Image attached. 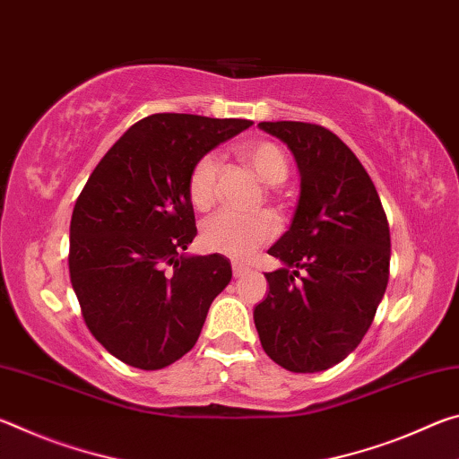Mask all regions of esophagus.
<instances>
[{
	"mask_svg": "<svg viewBox=\"0 0 459 459\" xmlns=\"http://www.w3.org/2000/svg\"><path fill=\"white\" fill-rule=\"evenodd\" d=\"M248 267L245 265V263H232V273H235V277H240L243 273H247Z\"/></svg>",
	"mask_w": 459,
	"mask_h": 459,
	"instance_id": "obj_1",
	"label": "esophagus"
}]
</instances>
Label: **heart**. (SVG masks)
Here are the masks:
<instances>
[{
    "mask_svg": "<svg viewBox=\"0 0 459 459\" xmlns=\"http://www.w3.org/2000/svg\"><path fill=\"white\" fill-rule=\"evenodd\" d=\"M238 152L267 186H279L287 180L290 164L277 143L251 142L245 143ZM219 169L221 166L216 153H204L192 166L188 176V198L198 211H208L214 204L216 188H219ZM277 230L275 216L269 212L248 216L219 212L202 224L200 240L208 251L227 255L232 259H247L257 248L273 240Z\"/></svg>",
    "mask_w": 459,
    "mask_h": 459,
    "instance_id": "heart-1",
    "label": "heart"
}]
</instances>
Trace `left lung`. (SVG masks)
<instances>
[{
	"label": "left lung",
	"instance_id": "obj_1",
	"mask_svg": "<svg viewBox=\"0 0 459 459\" xmlns=\"http://www.w3.org/2000/svg\"><path fill=\"white\" fill-rule=\"evenodd\" d=\"M259 127L290 147L301 190L290 230L269 248L283 267L265 273L255 328L279 367L320 372L344 360L375 320L391 232L375 184L338 135L301 121Z\"/></svg>",
	"mask_w": 459,
	"mask_h": 459
}]
</instances>
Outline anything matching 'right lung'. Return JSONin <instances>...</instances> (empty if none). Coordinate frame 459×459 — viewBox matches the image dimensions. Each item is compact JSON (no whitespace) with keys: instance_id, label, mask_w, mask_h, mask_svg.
I'll return each mask as SVG.
<instances>
[{"instance_id":"right-lung-1","label":"right lung","mask_w":459,"mask_h":459,"mask_svg":"<svg viewBox=\"0 0 459 459\" xmlns=\"http://www.w3.org/2000/svg\"><path fill=\"white\" fill-rule=\"evenodd\" d=\"M247 119L155 113L137 121L92 169L71 221V283L84 324L107 352L160 370L192 351L232 269L184 251L196 237L192 166L251 127Z\"/></svg>"}]
</instances>
